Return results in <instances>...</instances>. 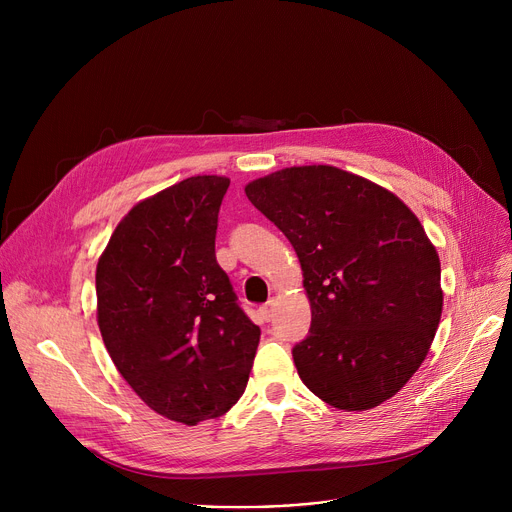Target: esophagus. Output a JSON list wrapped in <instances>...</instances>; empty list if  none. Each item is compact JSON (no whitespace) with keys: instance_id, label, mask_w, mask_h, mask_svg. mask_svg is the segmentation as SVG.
<instances>
[{"instance_id":"obj_1","label":"esophagus","mask_w":512,"mask_h":512,"mask_svg":"<svg viewBox=\"0 0 512 512\" xmlns=\"http://www.w3.org/2000/svg\"><path fill=\"white\" fill-rule=\"evenodd\" d=\"M259 315H261L263 321H270V319L274 317V301L261 305V307H259Z\"/></svg>"}]
</instances>
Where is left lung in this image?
I'll use <instances>...</instances> for the list:
<instances>
[{"label":"left lung","instance_id":"8db88e82","mask_svg":"<svg viewBox=\"0 0 512 512\" xmlns=\"http://www.w3.org/2000/svg\"><path fill=\"white\" fill-rule=\"evenodd\" d=\"M245 193L301 261L311 328L292 359L303 384L342 411L382 405L421 367L442 315L440 259L417 215L334 166L286 168Z\"/></svg>","mask_w":512,"mask_h":512}]
</instances>
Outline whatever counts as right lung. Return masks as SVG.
I'll use <instances>...</instances> for the list:
<instances>
[{
  "instance_id": "right-lung-1",
  "label": "right lung",
  "mask_w": 512,
  "mask_h": 512,
  "mask_svg": "<svg viewBox=\"0 0 512 512\" xmlns=\"http://www.w3.org/2000/svg\"><path fill=\"white\" fill-rule=\"evenodd\" d=\"M228 186L224 176H191L134 205L95 274L114 365L147 407L186 425L236 405L261 336L215 259Z\"/></svg>"
}]
</instances>
